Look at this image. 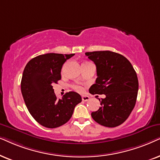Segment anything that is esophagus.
<instances>
[{
  "instance_id": "34e87169",
  "label": "esophagus",
  "mask_w": 160,
  "mask_h": 160,
  "mask_svg": "<svg viewBox=\"0 0 160 160\" xmlns=\"http://www.w3.org/2000/svg\"><path fill=\"white\" fill-rule=\"evenodd\" d=\"M89 99H90V97H89L88 96H82V100L84 102L88 101V100H89Z\"/></svg>"
}]
</instances>
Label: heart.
I'll use <instances>...</instances> for the list:
<instances>
[{
  "label": "heart",
  "mask_w": 160,
  "mask_h": 160,
  "mask_svg": "<svg viewBox=\"0 0 160 160\" xmlns=\"http://www.w3.org/2000/svg\"><path fill=\"white\" fill-rule=\"evenodd\" d=\"M73 88H74L75 91H78V92H82V91H83V89H82V87L80 86H78V85H74V86H73Z\"/></svg>",
  "instance_id": "b5f03b06"
}]
</instances>
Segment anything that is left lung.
<instances>
[{
	"label": "left lung",
	"instance_id": "left-lung-1",
	"mask_svg": "<svg viewBox=\"0 0 160 160\" xmlns=\"http://www.w3.org/2000/svg\"><path fill=\"white\" fill-rule=\"evenodd\" d=\"M97 67L96 83L91 94H105L101 107L91 116L104 127H116L128 118L135 108L138 91L137 74L127 58L111 51L86 52Z\"/></svg>",
	"mask_w": 160,
	"mask_h": 160
}]
</instances>
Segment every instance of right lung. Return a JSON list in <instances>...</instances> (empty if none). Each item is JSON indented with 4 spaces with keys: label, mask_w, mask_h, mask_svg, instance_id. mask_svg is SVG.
Segmentation results:
<instances>
[{
    "label": "right lung",
    "mask_w": 160,
    "mask_h": 160,
    "mask_svg": "<svg viewBox=\"0 0 160 160\" xmlns=\"http://www.w3.org/2000/svg\"><path fill=\"white\" fill-rule=\"evenodd\" d=\"M73 55L47 53L32 58L25 66L21 80L23 99L33 118L43 127L62 126L82 101L80 95L74 91L57 99L52 88V85L61 79L63 64Z\"/></svg>",
    "instance_id": "obj_1"
}]
</instances>
